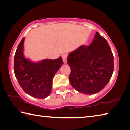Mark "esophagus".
<instances>
[{"label":"esophagus","instance_id":"obj_1","mask_svg":"<svg viewBox=\"0 0 130 130\" xmlns=\"http://www.w3.org/2000/svg\"><path fill=\"white\" fill-rule=\"evenodd\" d=\"M62 60L63 62L64 63H67V54H62Z\"/></svg>","mask_w":130,"mask_h":130}]
</instances>
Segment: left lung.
Instances as JSON below:
<instances>
[{"instance_id": "1", "label": "left lung", "mask_w": 130, "mask_h": 130, "mask_svg": "<svg viewBox=\"0 0 130 130\" xmlns=\"http://www.w3.org/2000/svg\"><path fill=\"white\" fill-rule=\"evenodd\" d=\"M89 46L81 45L68 54L70 67L69 80L77 91L85 94H95L104 88L111 80L114 58L107 41L96 32Z\"/></svg>"}]
</instances>
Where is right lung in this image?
I'll use <instances>...</instances> for the list:
<instances>
[{
	"label": "right lung",
	"mask_w": 130,
	"mask_h": 130,
	"mask_svg": "<svg viewBox=\"0 0 130 130\" xmlns=\"http://www.w3.org/2000/svg\"><path fill=\"white\" fill-rule=\"evenodd\" d=\"M24 41L25 38L18 46L15 54V77L22 88L28 95L38 99L46 98L51 93L54 74L63 63L62 57L32 62L23 55Z\"/></svg>",
	"instance_id": "right-lung-1"
}]
</instances>
